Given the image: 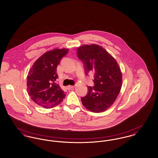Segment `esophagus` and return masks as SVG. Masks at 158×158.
I'll list each match as a JSON object with an SVG mask.
<instances>
[{"mask_svg":"<svg viewBox=\"0 0 158 158\" xmlns=\"http://www.w3.org/2000/svg\"><path fill=\"white\" fill-rule=\"evenodd\" d=\"M74 85H68V86L67 87V89H68V90H71V89H74Z\"/></svg>","mask_w":158,"mask_h":158,"instance_id":"1","label":"esophagus"}]
</instances>
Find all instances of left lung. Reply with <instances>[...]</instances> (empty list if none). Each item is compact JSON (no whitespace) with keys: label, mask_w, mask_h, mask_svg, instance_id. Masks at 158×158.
<instances>
[{"label":"left lung","mask_w":158,"mask_h":158,"mask_svg":"<svg viewBox=\"0 0 158 158\" xmlns=\"http://www.w3.org/2000/svg\"><path fill=\"white\" fill-rule=\"evenodd\" d=\"M77 56L84 65L85 74L93 72V87H88L85 96L81 98L84 106L93 112L106 110L116 100L122 85V73L116 60L98 44L83 45Z\"/></svg>","instance_id":"left-lung-1"}]
</instances>
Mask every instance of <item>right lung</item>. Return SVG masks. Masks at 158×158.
<instances>
[{"label": "right lung", "mask_w": 158, "mask_h": 158, "mask_svg": "<svg viewBox=\"0 0 158 158\" xmlns=\"http://www.w3.org/2000/svg\"><path fill=\"white\" fill-rule=\"evenodd\" d=\"M68 49H55L44 53L31 68L27 76V91L31 99L43 108L58 105L65 96L56 80V68Z\"/></svg>", "instance_id": "add662e5"}]
</instances>
